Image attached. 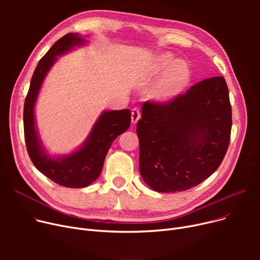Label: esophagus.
Masks as SVG:
<instances>
[{"label":"esophagus","mask_w":260,"mask_h":260,"mask_svg":"<svg viewBox=\"0 0 260 260\" xmlns=\"http://www.w3.org/2000/svg\"><path fill=\"white\" fill-rule=\"evenodd\" d=\"M140 117H141V115H140L139 109L134 108L132 111V123H133V124H136V123H137L140 120Z\"/></svg>","instance_id":"1"}]
</instances>
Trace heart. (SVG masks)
<instances>
[{
  "instance_id": "b5f03b06",
  "label": "heart",
  "mask_w": 260,
  "mask_h": 260,
  "mask_svg": "<svg viewBox=\"0 0 260 260\" xmlns=\"http://www.w3.org/2000/svg\"><path fill=\"white\" fill-rule=\"evenodd\" d=\"M167 71L153 90V98L157 101H169L177 97L187 85L190 71L188 65L175 59L171 52H163L156 56L149 63L147 74L149 77H158Z\"/></svg>"
}]
</instances>
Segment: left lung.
<instances>
[{"instance_id": "obj_1", "label": "left lung", "mask_w": 260, "mask_h": 260, "mask_svg": "<svg viewBox=\"0 0 260 260\" xmlns=\"http://www.w3.org/2000/svg\"><path fill=\"white\" fill-rule=\"evenodd\" d=\"M231 127L223 77L203 80L167 104L145 102L137 123L144 182L161 193L198 185L222 162Z\"/></svg>"}]
</instances>
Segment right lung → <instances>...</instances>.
Returning <instances> with one entry per match:
<instances>
[{
    "label": "right lung",
    "mask_w": 260,
    "mask_h": 260,
    "mask_svg": "<svg viewBox=\"0 0 260 260\" xmlns=\"http://www.w3.org/2000/svg\"><path fill=\"white\" fill-rule=\"evenodd\" d=\"M87 41L79 34H67L58 40L45 53L31 77L28 93L24 103V134L27 152L34 166L53 182L66 187H85L98 179L113 141L127 131L131 111H103L80 146L70 154L50 155L40 138L35 109L43 82L58 58Z\"/></svg>",
    "instance_id": "obj_1"
}]
</instances>
